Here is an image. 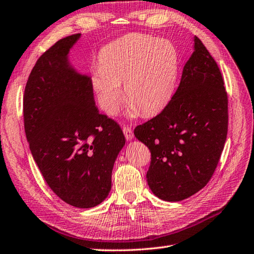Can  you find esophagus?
I'll use <instances>...</instances> for the list:
<instances>
[{
	"label": "esophagus",
	"mask_w": 254,
	"mask_h": 254,
	"mask_svg": "<svg viewBox=\"0 0 254 254\" xmlns=\"http://www.w3.org/2000/svg\"><path fill=\"white\" fill-rule=\"evenodd\" d=\"M123 132H124V134H125V138L127 140H132L133 139V131H132V129L130 127L124 126L123 127Z\"/></svg>",
	"instance_id": "obj_1"
}]
</instances>
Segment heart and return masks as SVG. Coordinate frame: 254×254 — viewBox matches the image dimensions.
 Instances as JSON below:
<instances>
[{
    "label": "heart",
    "instance_id": "heart-1",
    "mask_svg": "<svg viewBox=\"0 0 254 254\" xmlns=\"http://www.w3.org/2000/svg\"><path fill=\"white\" fill-rule=\"evenodd\" d=\"M177 76L178 54L172 42L131 35L102 50L100 68L92 72V84L106 114L115 115L118 112L124 84L130 115L139 111L152 115L172 98Z\"/></svg>",
    "mask_w": 254,
    "mask_h": 254
}]
</instances>
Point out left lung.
I'll list each match as a JSON object with an SVG mask.
<instances>
[{"mask_svg":"<svg viewBox=\"0 0 254 254\" xmlns=\"http://www.w3.org/2000/svg\"><path fill=\"white\" fill-rule=\"evenodd\" d=\"M227 129L228 99L221 70L194 37V51L172 100L133 131L151 152L146 182L152 192L177 202L205 187L218 164Z\"/></svg>","mask_w":254,"mask_h":254,"instance_id":"8db88e82","label":"left lung"}]
</instances>
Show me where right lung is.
Here are the masks:
<instances>
[{
    "label": "right lung",
    "instance_id": "right-lung-1",
    "mask_svg": "<svg viewBox=\"0 0 254 254\" xmlns=\"http://www.w3.org/2000/svg\"><path fill=\"white\" fill-rule=\"evenodd\" d=\"M80 36L61 39L33 66L24 93V125L49 187L66 203L89 208L109 195L126 140L120 125L99 113L91 78L69 64V50Z\"/></svg>",
    "mask_w": 254,
    "mask_h": 254
}]
</instances>
